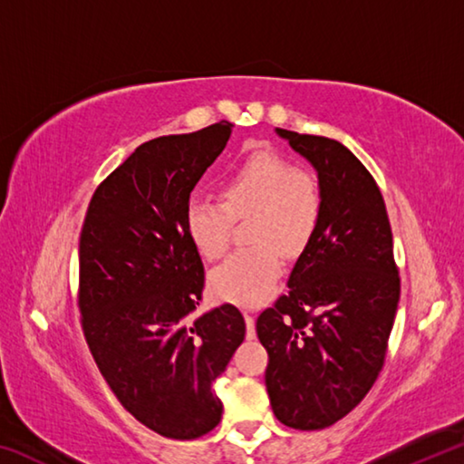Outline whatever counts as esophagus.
<instances>
[{"label":"esophagus","instance_id":"1","mask_svg":"<svg viewBox=\"0 0 464 464\" xmlns=\"http://www.w3.org/2000/svg\"><path fill=\"white\" fill-rule=\"evenodd\" d=\"M246 325H247V337L249 340H254L256 337V319L251 313H246Z\"/></svg>","mask_w":464,"mask_h":464}]
</instances>
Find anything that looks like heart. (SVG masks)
I'll return each instance as SVG.
<instances>
[{
    "mask_svg": "<svg viewBox=\"0 0 464 464\" xmlns=\"http://www.w3.org/2000/svg\"><path fill=\"white\" fill-rule=\"evenodd\" d=\"M221 200L194 194L184 225L196 251L215 260L229 247L233 218L247 217L256 246L233 251L210 272V290L227 303L256 307L268 298L285 257L301 256L324 221L325 196L315 174L272 151H254L221 176Z\"/></svg>",
    "mask_w": 464,
    "mask_h": 464,
    "instance_id": "obj_1",
    "label": "heart"
}]
</instances>
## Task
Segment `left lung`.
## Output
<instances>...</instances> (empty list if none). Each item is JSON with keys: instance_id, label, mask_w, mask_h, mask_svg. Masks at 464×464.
I'll list each match as a JSON object with an SVG mask.
<instances>
[{"instance_id": "left-lung-1", "label": "left lung", "mask_w": 464, "mask_h": 464, "mask_svg": "<svg viewBox=\"0 0 464 464\" xmlns=\"http://www.w3.org/2000/svg\"><path fill=\"white\" fill-rule=\"evenodd\" d=\"M276 132L317 169L325 210L288 293L260 313L256 332L268 350L274 415L288 428L324 430L379 379L401 278L387 207L362 161L334 139Z\"/></svg>"}]
</instances>
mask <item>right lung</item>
I'll return each mask as SVG.
<instances>
[{"label": "right lung", "instance_id": "1", "mask_svg": "<svg viewBox=\"0 0 464 464\" xmlns=\"http://www.w3.org/2000/svg\"><path fill=\"white\" fill-rule=\"evenodd\" d=\"M231 130L223 121L139 145L96 188L80 235L77 304L92 356L124 410L174 440L221 421L213 384L246 337L229 303L196 313L204 266L184 225Z\"/></svg>", "mask_w": 464, "mask_h": 464}]
</instances>
